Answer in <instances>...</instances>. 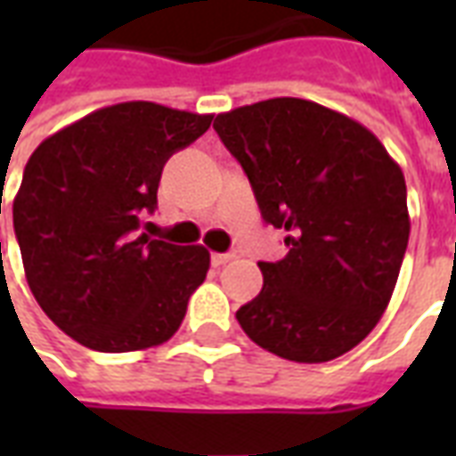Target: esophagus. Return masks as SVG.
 Masks as SVG:
<instances>
[{"instance_id": "esophagus-1", "label": "esophagus", "mask_w": 456, "mask_h": 456, "mask_svg": "<svg viewBox=\"0 0 456 456\" xmlns=\"http://www.w3.org/2000/svg\"><path fill=\"white\" fill-rule=\"evenodd\" d=\"M232 258H234V254H212V264H215V266H224Z\"/></svg>"}]
</instances>
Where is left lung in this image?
Returning a JSON list of instances; mask_svg holds the SVG:
<instances>
[{
    "label": "left lung",
    "mask_w": 456,
    "mask_h": 456,
    "mask_svg": "<svg viewBox=\"0 0 456 456\" xmlns=\"http://www.w3.org/2000/svg\"><path fill=\"white\" fill-rule=\"evenodd\" d=\"M215 131L290 248L258 264L264 288L239 325L288 362H332L391 303L411 234L401 166L363 124L297 97L217 114Z\"/></svg>",
    "instance_id": "left-lung-1"
}]
</instances>
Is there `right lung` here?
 Segmentation results:
<instances>
[{"label":"right lung","instance_id":"add662e5","mask_svg":"<svg viewBox=\"0 0 456 456\" xmlns=\"http://www.w3.org/2000/svg\"><path fill=\"white\" fill-rule=\"evenodd\" d=\"M212 114L102 107L38 143L14 198L24 273L45 315L87 349L139 352L178 332L209 251L141 232L160 173ZM2 212V202H0Z\"/></svg>","mask_w":456,"mask_h":456}]
</instances>
